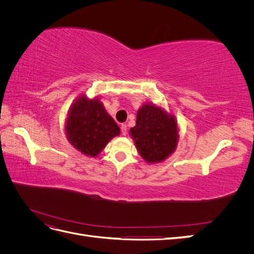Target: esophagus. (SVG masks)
<instances>
[{
    "mask_svg": "<svg viewBox=\"0 0 254 254\" xmlns=\"http://www.w3.org/2000/svg\"><path fill=\"white\" fill-rule=\"evenodd\" d=\"M121 132H122L123 135H126L127 134V125L122 124V126H121Z\"/></svg>",
    "mask_w": 254,
    "mask_h": 254,
    "instance_id": "esophagus-1",
    "label": "esophagus"
}]
</instances>
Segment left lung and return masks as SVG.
I'll use <instances>...</instances> for the list:
<instances>
[{
  "instance_id": "8db88e82",
  "label": "left lung",
  "mask_w": 254,
  "mask_h": 254,
  "mask_svg": "<svg viewBox=\"0 0 254 254\" xmlns=\"http://www.w3.org/2000/svg\"><path fill=\"white\" fill-rule=\"evenodd\" d=\"M135 123L130 128V135L146 162H162L175 151L179 134L174 115L152 104H145L137 111Z\"/></svg>"
}]
</instances>
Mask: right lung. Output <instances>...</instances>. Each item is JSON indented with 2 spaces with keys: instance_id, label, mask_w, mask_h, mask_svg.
I'll list each match as a JSON object with an SVG mask.
<instances>
[{
  "instance_id": "right-lung-1",
  "label": "right lung",
  "mask_w": 254,
  "mask_h": 254,
  "mask_svg": "<svg viewBox=\"0 0 254 254\" xmlns=\"http://www.w3.org/2000/svg\"><path fill=\"white\" fill-rule=\"evenodd\" d=\"M65 132L68 142L76 149L94 158L111 139L120 134V127L98 98L89 99L81 95L68 110Z\"/></svg>"
}]
</instances>
